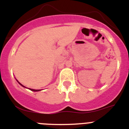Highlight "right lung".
I'll list each match as a JSON object with an SVG mask.
<instances>
[{"instance_id":"add662e5","label":"right lung","mask_w":129,"mask_h":129,"mask_svg":"<svg viewBox=\"0 0 129 129\" xmlns=\"http://www.w3.org/2000/svg\"><path fill=\"white\" fill-rule=\"evenodd\" d=\"M19 83V84H20V85H22V86H24L23 85H22V84H20V83ZM24 87H25V86H24ZM29 90H32V91H34V92H37V91H39V90H34V89H31V88H29Z\"/></svg>"}]
</instances>
